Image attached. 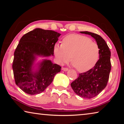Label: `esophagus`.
Masks as SVG:
<instances>
[{"instance_id":"34e87169","label":"esophagus","mask_w":124,"mask_h":124,"mask_svg":"<svg viewBox=\"0 0 124 124\" xmlns=\"http://www.w3.org/2000/svg\"><path fill=\"white\" fill-rule=\"evenodd\" d=\"M62 70H63V71H67L68 70V69L67 68H65V67H62Z\"/></svg>"}]
</instances>
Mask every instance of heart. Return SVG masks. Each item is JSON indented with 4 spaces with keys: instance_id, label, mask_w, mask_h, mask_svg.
I'll return each mask as SVG.
<instances>
[{
    "instance_id": "b5f03b06",
    "label": "heart",
    "mask_w": 124,
    "mask_h": 124,
    "mask_svg": "<svg viewBox=\"0 0 124 124\" xmlns=\"http://www.w3.org/2000/svg\"><path fill=\"white\" fill-rule=\"evenodd\" d=\"M54 52L60 63H67L71 57V63L75 69L85 72L97 63L100 50L97 44L89 38L73 34L65 37L62 44H54Z\"/></svg>"
}]
</instances>
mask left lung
<instances>
[{
    "label": "left lung",
    "mask_w": 124,
    "mask_h": 124,
    "mask_svg": "<svg viewBox=\"0 0 124 124\" xmlns=\"http://www.w3.org/2000/svg\"><path fill=\"white\" fill-rule=\"evenodd\" d=\"M80 32L93 37L100 50V58L95 66L87 72L80 73L78 78L70 84L77 95L90 99L97 96L107 85L111 70L110 51L100 35L87 31Z\"/></svg>",
    "instance_id": "left-lung-1"
}]
</instances>
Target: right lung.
<instances>
[{
    "mask_svg": "<svg viewBox=\"0 0 124 124\" xmlns=\"http://www.w3.org/2000/svg\"><path fill=\"white\" fill-rule=\"evenodd\" d=\"M61 34L54 31L36 28L21 38L14 52L12 69L16 84L29 95L45 91L61 67L49 60H43L33 70L37 56H54V46Z\"/></svg>",
    "mask_w": 124,
    "mask_h": 124,
    "instance_id": "right-lung-1",
    "label": "right lung"
}]
</instances>
